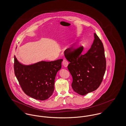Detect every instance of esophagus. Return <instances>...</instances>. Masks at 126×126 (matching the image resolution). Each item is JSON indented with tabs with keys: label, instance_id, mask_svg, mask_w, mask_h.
<instances>
[{
	"label": "esophagus",
	"instance_id": "34e87169",
	"mask_svg": "<svg viewBox=\"0 0 126 126\" xmlns=\"http://www.w3.org/2000/svg\"><path fill=\"white\" fill-rule=\"evenodd\" d=\"M63 65L64 67H67L69 64V62H68V61L67 60V59H64L63 61Z\"/></svg>",
	"mask_w": 126,
	"mask_h": 126
}]
</instances>
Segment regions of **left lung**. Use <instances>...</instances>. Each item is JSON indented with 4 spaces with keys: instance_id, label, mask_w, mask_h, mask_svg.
Segmentation results:
<instances>
[{
    "instance_id": "obj_1",
    "label": "left lung",
    "mask_w": 126,
    "mask_h": 126,
    "mask_svg": "<svg viewBox=\"0 0 126 126\" xmlns=\"http://www.w3.org/2000/svg\"><path fill=\"white\" fill-rule=\"evenodd\" d=\"M94 40L90 49L84 55L82 50L68 48L64 52L70 62L68 66L72 77L71 86L81 95H85L96 90L103 79L106 61L103 45L97 35L94 33Z\"/></svg>"
}]
</instances>
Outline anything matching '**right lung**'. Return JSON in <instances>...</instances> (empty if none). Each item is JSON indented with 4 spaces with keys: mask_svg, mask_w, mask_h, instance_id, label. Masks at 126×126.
<instances>
[{
    "mask_svg": "<svg viewBox=\"0 0 126 126\" xmlns=\"http://www.w3.org/2000/svg\"><path fill=\"white\" fill-rule=\"evenodd\" d=\"M62 61V59L50 62L42 61L24 65L14 56V74L24 93L38 100L49 98L54 92L55 77L61 68Z\"/></svg>",
    "mask_w": 126,
    "mask_h": 126,
    "instance_id": "right-lung-1",
    "label": "right lung"
}]
</instances>
